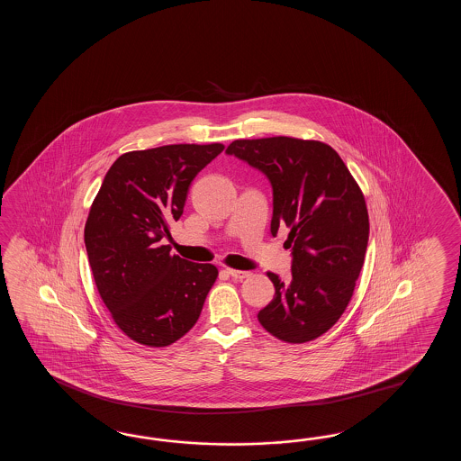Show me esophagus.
Masks as SVG:
<instances>
[{
  "instance_id": "34e87169",
  "label": "esophagus",
  "mask_w": 461,
  "mask_h": 461,
  "mask_svg": "<svg viewBox=\"0 0 461 461\" xmlns=\"http://www.w3.org/2000/svg\"><path fill=\"white\" fill-rule=\"evenodd\" d=\"M227 274L230 275L235 280H244L247 278L250 272H245V270H234V268H227Z\"/></svg>"
}]
</instances>
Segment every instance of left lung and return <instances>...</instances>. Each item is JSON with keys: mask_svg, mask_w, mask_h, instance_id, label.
Wrapping results in <instances>:
<instances>
[{"mask_svg": "<svg viewBox=\"0 0 461 461\" xmlns=\"http://www.w3.org/2000/svg\"><path fill=\"white\" fill-rule=\"evenodd\" d=\"M226 153L268 179L272 235L280 226L290 229V280L267 274L275 296L257 318L282 341H312L341 318L361 274L369 239L363 193L339 155L321 141L235 140Z\"/></svg>", "mask_w": 461, "mask_h": 461, "instance_id": "1", "label": "left lung"}]
</instances>
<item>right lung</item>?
I'll list each match as a JSON object with an SVG mask.
<instances>
[{"label":"right lung","mask_w":461,"mask_h":461,"mask_svg":"<svg viewBox=\"0 0 461 461\" xmlns=\"http://www.w3.org/2000/svg\"><path fill=\"white\" fill-rule=\"evenodd\" d=\"M224 145H167L130 151L110 167L88 212L84 240L98 294L118 328L163 348L196 324L217 278L211 264L171 254L163 239L197 173Z\"/></svg>","instance_id":"obj_1"}]
</instances>
